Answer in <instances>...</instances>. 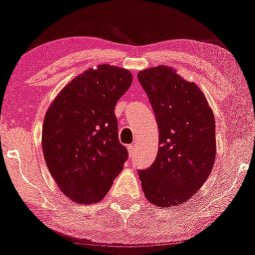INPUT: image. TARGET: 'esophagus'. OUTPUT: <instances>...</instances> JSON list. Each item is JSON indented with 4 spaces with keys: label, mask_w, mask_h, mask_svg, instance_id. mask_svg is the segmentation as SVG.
I'll return each mask as SVG.
<instances>
[{
    "label": "esophagus",
    "mask_w": 255,
    "mask_h": 255,
    "mask_svg": "<svg viewBox=\"0 0 255 255\" xmlns=\"http://www.w3.org/2000/svg\"><path fill=\"white\" fill-rule=\"evenodd\" d=\"M134 145H128V155L133 156L134 154Z\"/></svg>",
    "instance_id": "esophagus-1"
}]
</instances>
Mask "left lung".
Listing matches in <instances>:
<instances>
[{
	"label": "left lung",
	"instance_id": "obj_1",
	"mask_svg": "<svg viewBox=\"0 0 255 255\" xmlns=\"http://www.w3.org/2000/svg\"><path fill=\"white\" fill-rule=\"evenodd\" d=\"M138 80L155 115L160 145L154 162L138 170L142 191L158 207H176L197 193L214 167V113L201 89L172 67L145 69Z\"/></svg>",
	"mask_w": 255,
	"mask_h": 255
}]
</instances>
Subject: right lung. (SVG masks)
I'll list each match as a JSON object with an SVG mask.
<instances>
[{"instance_id":"obj_1","label":"right lung","mask_w":255,"mask_h":255,"mask_svg":"<svg viewBox=\"0 0 255 255\" xmlns=\"http://www.w3.org/2000/svg\"><path fill=\"white\" fill-rule=\"evenodd\" d=\"M131 83L127 69L100 65L73 79L48 108L44 158L59 188L74 202L101 201L123 169L128 154L118 140L115 107Z\"/></svg>"}]
</instances>
